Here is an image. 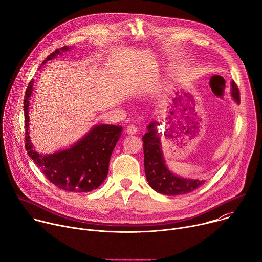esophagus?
I'll list each match as a JSON object with an SVG mask.
<instances>
[{"mask_svg": "<svg viewBox=\"0 0 262 262\" xmlns=\"http://www.w3.org/2000/svg\"><path fill=\"white\" fill-rule=\"evenodd\" d=\"M137 132H138V129H137V127H136L134 124L127 125V127H126V133H127L128 135H135Z\"/></svg>", "mask_w": 262, "mask_h": 262, "instance_id": "obj_1", "label": "esophagus"}]
</instances>
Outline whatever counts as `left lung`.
<instances>
[{
  "mask_svg": "<svg viewBox=\"0 0 262 262\" xmlns=\"http://www.w3.org/2000/svg\"><path fill=\"white\" fill-rule=\"evenodd\" d=\"M230 93L232 99L239 103V92L235 83H230ZM160 125L155 120L147 125V133L143 136L144 146V167L146 179L157 193L166 196H177L191 193L205 182L198 178H186L174 174L167 166L162 149V141L157 126Z\"/></svg>",
  "mask_w": 262,
  "mask_h": 262,
  "instance_id": "1",
  "label": "left lung"
}]
</instances>
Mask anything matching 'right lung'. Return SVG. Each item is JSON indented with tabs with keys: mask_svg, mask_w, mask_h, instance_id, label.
I'll use <instances>...</instances> for the list:
<instances>
[{
	"mask_svg": "<svg viewBox=\"0 0 262 262\" xmlns=\"http://www.w3.org/2000/svg\"><path fill=\"white\" fill-rule=\"evenodd\" d=\"M71 49L72 47L57 49L42 62L41 66ZM33 90L34 80L30 82L24 100L25 146L29 157L53 184L64 191L88 193L97 189L106 178L110 159L121 137L122 126L96 124L70 147L53 154H40L35 150L29 130V107Z\"/></svg>",
	"mask_w": 262,
	"mask_h": 262,
	"instance_id": "1",
	"label": "right lung"
}]
</instances>
